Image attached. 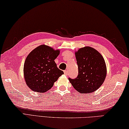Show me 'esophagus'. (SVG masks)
<instances>
[{
    "label": "esophagus",
    "instance_id": "1",
    "mask_svg": "<svg viewBox=\"0 0 129 129\" xmlns=\"http://www.w3.org/2000/svg\"><path fill=\"white\" fill-rule=\"evenodd\" d=\"M64 74L66 75V76H68V71H67V70L66 71H64Z\"/></svg>",
    "mask_w": 129,
    "mask_h": 129
}]
</instances>
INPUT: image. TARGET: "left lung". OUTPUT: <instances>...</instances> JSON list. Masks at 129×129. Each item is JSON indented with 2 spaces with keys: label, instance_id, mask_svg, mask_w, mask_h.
I'll use <instances>...</instances> for the list:
<instances>
[{
  "label": "left lung",
  "instance_id": "8db88e82",
  "mask_svg": "<svg viewBox=\"0 0 129 129\" xmlns=\"http://www.w3.org/2000/svg\"><path fill=\"white\" fill-rule=\"evenodd\" d=\"M78 74L76 78H69L73 87L81 93L98 90L103 83L107 68L102 55L94 48L85 47L76 52Z\"/></svg>",
  "mask_w": 129,
  "mask_h": 129
}]
</instances>
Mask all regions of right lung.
<instances>
[{
  "mask_svg": "<svg viewBox=\"0 0 129 129\" xmlns=\"http://www.w3.org/2000/svg\"><path fill=\"white\" fill-rule=\"evenodd\" d=\"M59 53V50L41 45L28 55L24 63V73L25 82L30 89L38 92H46L64 74L54 61Z\"/></svg>",
  "mask_w": 129,
  "mask_h": 129,
  "instance_id": "1",
  "label": "right lung"
}]
</instances>
